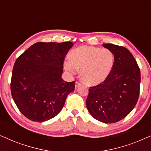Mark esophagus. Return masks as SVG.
<instances>
[{"label":"esophagus","mask_w":151,"mask_h":151,"mask_svg":"<svg viewBox=\"0 0 151 151\" xmlns=\"http://www.w3.org/2000/svg\"><path fill=\"white\" fill-rule=\"evenodd\" d=\"M80 86H81V83H79V82H78V81L76 82V83H75V87L76 88L79 87Z\"/></svg>","instance_id":"obj_1"}]
</instances>
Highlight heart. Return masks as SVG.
Instances as JSON below:
<instances>
[{"instance_id":"b5f03b06","label":"heart","mask_w":151,"mask_h":151,"mask_svg":"<svg viewBox=\"0 0 151 151\" xmlns=\"http://www.w3.org/2000/svg\"><path fill=\"white\" fill-rule=\"evenodd\" d=\"M70 59L63 62V67L70 74L81 70V79L89 85H98L105 81L111 72L114 57L110 50L92 46H81L70 52Z\"/></svg>"}]
</instances>
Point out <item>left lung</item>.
<instances>
[{
  "instance_id": "left-lung-1",
  "label": "left lung",
  "mask_w": 151,
  "mask_h": 151,
  "mask_svg": "<svg viewBox=\"0 0 151 151\" xmlns=\"http://www.w3.org/2000/svg\"><path fill=\"white\" fill-rule=\"evenodd\" d=\"M114 55L112 70L105 81L90 87L86 106L94 119L106 124L126 117L137 104L141 76L136 60L127 48L103 44Z\"/></svg>"
}]
</instances>
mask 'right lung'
<instances>
[{"mask_svg": "<svg viewBox=\"0 0 151 151\" xmlns=\"http://www.w3.org/2000/svg\"><path fill=\"white\" fill-rule=\"evenodd\" d=\"M72 42H38L16 60L11 79V93L20 112L33 122L55 117L74 91L75 81L61 78L63 62Z\"/></svg>", "mask_w": 151, "mask_h": 151, "instance_id": "1", "label": "right lung"}]
</instances>
